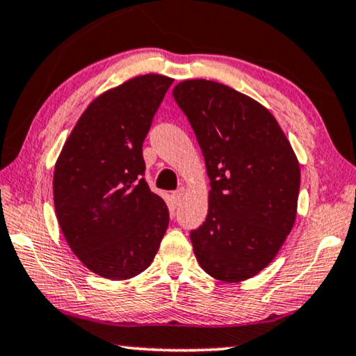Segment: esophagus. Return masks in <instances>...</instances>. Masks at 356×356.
I'll use <instances>...</instances> for the list:
<instances>
[{
	"mask_svg": "<svg viewBox=\"0 0 356 356\" xmlns=\"http://www.w3.org/2000/svg\"><path fill=\"white\" fill-rule=\"evenodd\" d=\"M184 195H186V187H179L177 191L172 192V200L175 205H179L184 199Z\"/></svg>",
	"mask_w": 356,
	"mask_h": 356,
	"instance_id": "34e87169",
	"label": "esophagus"
}]
</instances>
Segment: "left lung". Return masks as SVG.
<instances>
[{
    "label": "left lung",
    "instance_id": "left-lung-1",
    "mask_svg": "<svg viewBox=\"0 0 356 356\" xmlns=\"http://www.w3.org/2000/svg\"><path fill=\"white\" fill-rule=\"evenodd\" d=\"M172 95L211 187L205 222L191 232L193 253L211 277L245 281L276 258L294 227L299 161L271 111L228 85L184 80Z\"/></svg>",
    "mask_w": 356,
    "mask_h": 356
}]
</instances>
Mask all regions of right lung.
Here are the masks:
<instances>
[{
  "mask_svg": "<svg viewBox=\"0 0 356 356\" xmlns=\"http://www.w3.org/2000/svg\"><path fill=\"white\" fill-rule=\"evenodd\" d=\"M172 85L139 75L97 97L54 169V205L70 250L90 271L123 281L149 266L169 225L168 205L145 181L143 143Z\"/></svg>",
  "mask_w": 356,
  "mask_h": 356,
  "instance_id": "right-lung-1",
  "label": "right lung"
}]
</instances>
